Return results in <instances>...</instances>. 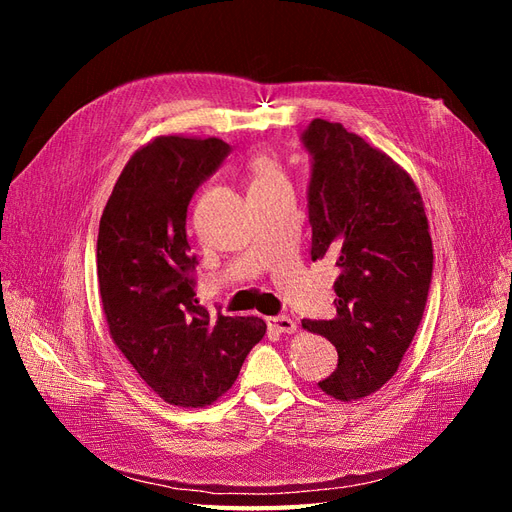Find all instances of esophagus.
Wrapping results in <instances>:
<instances>
[{
	"instance_id": "1",
	"label": "esophagus",
	"mask_w": 512,
	"mask_h": 512,
	"mask_svg": "<svg viewBox=\"0 0 512 512\" xmlns=\"http://www.w3.org/2000/svg\"><path fill=\"white\" fill-rule=\"evenodd\" d=\"M269 327L275 331V333H294L297 331V322H294L290 316H273L269 318Z\"/></svg>"
}]
</instances>
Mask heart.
I'll return each instance as SVG.
<instances>
[{"label": "heart", "mask_w": 512, "mask_h": 512, "mask_svg": "<svg viewBox=\"0 0 512 512\" xmlns=\"http://www.w3.org/2000/svg\"><path fill=\"white\" fill-rule=\"evenodd\" d=\"M252 175V188H258V185H267L273 181H284V173L280 164H277L271 156H265V153H258L247 164Z\"/></svg>", "instance_id": "b5f03b06"}]
</instances>
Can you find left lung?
<instances>
[{"label":"left lung","instance_id":"8db88e82","mask_svg":"<svg viewBox=\"0 0 512 512\" xmlns=\"http://www.w3.org/2000/svg\"><path fill=\"white\" fill-rule=\"evenodd\" d=\"M314 156L309 181L312 260L329 256L333 320L303 329L337 348V369L318 382L339 401L361 399L389 382L423 320L433 250L425 205L406 168L342 123L314 119L303 134Z\"/></svg>","mask_w":512,"mask_h":512}]
</instances>
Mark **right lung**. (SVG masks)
<instances>
[{"instance_id": "add662e5", "label": "right lung", "mask_w": 512, "mask_h": 512, "mask_svg": "<svg viewBox=\"0 0 512 512\" xmlns=\"http://www.w3.org/2000/svg\"><path fill=\"white\" fill-rule=\"evenodd\" d=\"M230 147L222 138L156 136L123 166L98 232V284L115 346L166 404L205 408L235 384L267 333L256 316L198 305L185 218L192 194Z\"/></svg>"}]
</instances>
